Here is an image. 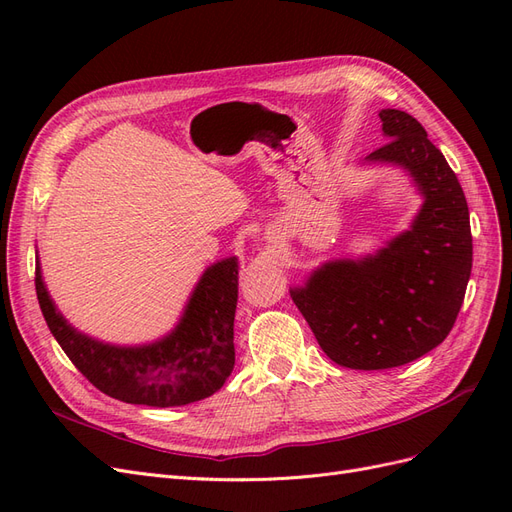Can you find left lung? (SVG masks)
Returning <instances> with one entry per match:
<instances>
[{"instance_id":"left-lung-1","label":"left lung","mask_w":512,"mask_h":512,"mask_svg":"<svg viewBox=\"0 0 512 512\" xmlns=\"http://www.w3.org/2000/svg\"><path fill=\"white\" fill-rule=\"evenodd\" d=\"M389 143L371 164H393L423 196L412 226L376 254L312 271L290 297L331 361L391 369L416 361L451 333L472 271L470 211L457 175L425 128L397 108L380 111Z\"/></svg>"}]
</instances>
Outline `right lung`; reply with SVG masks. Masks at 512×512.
Here are the masks:
<instances>
[{"instance_id": "add662e5", "label": "right lung", "mask_w": 512, "mask_h": 512, "mask_svg": "<svg viewBox=\"0 0 512 512\" xmlns=\"http://www.w3.org/2000/svg\"><path fill=\"white\" fill-rule=\"evenodd\" d=\"M237 286V258L215 262L198 280L173 331L151 344L115 346L76 331L57 312L36 258L38 303L61 350L96 389L138 406H185L222 389L235 367Z\"/></svg>"}]
</instances>
